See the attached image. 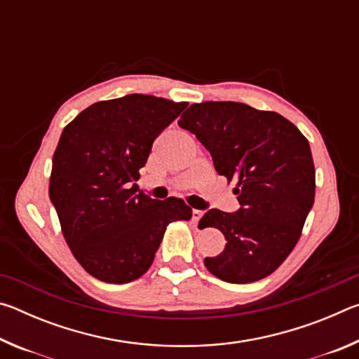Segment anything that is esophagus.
<instances>
[{
    "instance_id": "obj_1",
    "label": "esophagus",
    "mask_w": 359,
    "mask_h": 359,
    "mask_svg": "<svg viewBox=\"0 0 359 359\" xmlns=\"http://www.w3.org/2000/svg\"><path fill=\"white\" fill-rule=\"evenodd\" d=\"M203 214H204V212L203 210H196V209H194L193 210V215H191V220H193V223L194 224H196L199 220H201V217H203Z\"/></svg>"
}]
</instances>
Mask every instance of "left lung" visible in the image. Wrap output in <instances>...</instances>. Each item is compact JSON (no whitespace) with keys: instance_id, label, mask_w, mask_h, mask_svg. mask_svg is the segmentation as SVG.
Wrapping results in <instances>:
<instances>
[{"instance_id":"1","label":"left lung","mask_w":359,"mask_h":359,"mask_svg":"<svg viewBox=\"0 0 359 359\" xmlns=\"http://www.w3.org/2000/svg\"><path fill=\"white\" fill-rule=\"evenodd\" d=\"M179 126L210 151L228 184L236 182L241 204L234 214L210 209L199 222L226 239L223 252L204 266L229 283L272 274L297 244L313 205L315 168L306 136L280 114L233 101L191 104Z\"/></svg>"}]
</instances>
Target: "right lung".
I'll return each instance as SVG.
<instances>
[{
    "instance_id": "obj_1",
    "label": "right lung",
    "mask_w": 359,
    "mask_h": 359,
    "mask_svg": "<svg viewBox=\"0 0 359 359\" xmlns=\"http://www.w3.org/2000/svg\"><path fill=\"white\" fill-rule=\"evenodd\" d=\"M185 107L126 95L95 102L60 136L48 196L74 258L101 282L128 283L144 276L168 224L191 218L184 199L156 201L133 184L151 144Z\"/></svg>"
}]
</instances>
